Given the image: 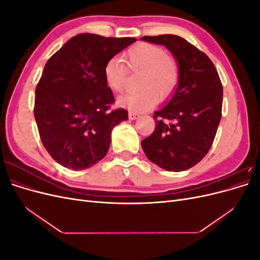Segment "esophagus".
Listing matches in <instances>:
<instances>
[{
    "label": "esophagus",
    "mask_w": 260,
    "mask_h": 260,
    "mask_svg": "<svg viewBox=\"0 0 260 260\" xmlns=\"http://www.w3.org/2000/svg\"><path fill=\"white\" fill-rule=\"evenodd\" d=\"M139 114L138 113H135V112H129V118L131 120H135L137 119V118H139Z\"/></svg>",
    "instance_id": "obj_1"
}]
</instances>
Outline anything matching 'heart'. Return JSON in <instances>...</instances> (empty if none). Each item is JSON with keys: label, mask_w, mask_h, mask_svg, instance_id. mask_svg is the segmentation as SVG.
Masks as SVG:
<instances>
[{"label": "heart", "mask_w": 260, "mask_h": 260, "mask_svg": "<svg viewBox=\"0 0 260 260\" xmlns=\"http://www.w3.org/2000/svg\"><path fill=\"white\" fill-rule=\"evenodd\" d=\"M125 58L131 70L142 72L138 85L143 89L123 94L118 99L119 106L142 113L156 104L157 98L165 100L177 88L179 66L161 46L139 43L127 52ZM104 78L107 85L115 92L124 91L128 70L122 60L118 57L109 58L104 66Z\"/></svg>", "instance_id": "b5f03b06"}]
</instances>
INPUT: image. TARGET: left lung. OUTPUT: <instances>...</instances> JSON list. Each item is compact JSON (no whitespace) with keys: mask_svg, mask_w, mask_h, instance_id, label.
Wrapping results in <instances>:
<instances>
[{"mask_svg":"<svg viewBox=\"0 0 260 260\" xmlns=\"http://www.w3.org/2000/svg\"><path fill=\"white\" fill-rule=\"evenodd\" d=\"M141 40L166 46L180 72L174 95L154 113L155 130L141 145L147 158L165 170L190 169L208 153L221 119L218 72L205 53L183 38L161 35Z\"/></svg>","mask_w":260,"mask_h":260,"instance_id":"8db88e82","label":"left lung"}]
</instances>
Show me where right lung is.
I'll return each mask as SVG.
<instances>
[{
    "label": "right lung",
    "instance_id": "right-lung-1",
    "mask_svg": "<svg viewBox=\"0 0 260 260\" xmlns=\"http://www.w3.org/2000/svg\"><path fill=\"white\" fill-rule=\"evenodd\" d=\"M136 38L78 35L46 61L36 88L35 118L42 144L62 167L82 170L103 159L112 130L128 119L104 78L106 61Z\"/></svg>",
    "mask_w": 260,
    "mask_h": 260
}]
</instances>
